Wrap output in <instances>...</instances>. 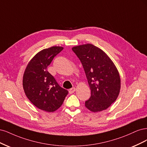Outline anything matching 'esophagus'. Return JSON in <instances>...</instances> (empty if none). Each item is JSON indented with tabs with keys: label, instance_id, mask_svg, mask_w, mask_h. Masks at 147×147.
I'll return each instance as SVG.
<instances>
[{
	"label": "esophagus",
	"instance_id": "1",
	"mask_svg": "<svg viewBox=\"0 0 147 147\" xmlns=\"http://www.w3.org/2000/svg\"><path fill=\"white\" fill-rule=\"evenodd\" d=\"M75 91H76V88H75V87H73V88L69 89V93L70 94H72V93H73Z\"/></svg>",
	"mask_w": 147,
	"mask_h": 147
}]
</instances>
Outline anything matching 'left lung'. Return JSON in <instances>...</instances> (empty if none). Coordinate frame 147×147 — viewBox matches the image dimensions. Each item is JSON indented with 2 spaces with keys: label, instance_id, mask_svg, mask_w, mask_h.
Here are the masks:
<instances>
[{
  "label": "left lung",
  "instance_id": "left-lung-1",
  "mask_svg": "<svg viewBox=\"0 0 147 147\" xmlns=\"http://www.w3.org/2000/svg\"><path fill=\"white\" fill-rule=\"evenodd\" d=\"M72 50L81 61L91 90L85 106L93 112L106 110L116 101L121 88L115 64L105 52L92 44L74 46Z\"/></svg>",
  "mask_w": 147,
  "mask_h": 147
}]
</instances>
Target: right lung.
<instances>
[{
    "instance_id": "1",
    "label": "right lung",
    "mask_w": 147,
    "mask_h": 147,
    "mask_svg": "<svg viewBox=\"0 0 147 147\" xmlns=\"http://www.w3.org/2000/svg\"><path fill=\"white\" fill-rule=\"evenodd\" d=\"M63 49V47L53 46L38 52L27 64L23 75L26 96L36 107L48 112L57 110L68 93L47 70L54 57Z\"/></svg>"
}]
</instances>
